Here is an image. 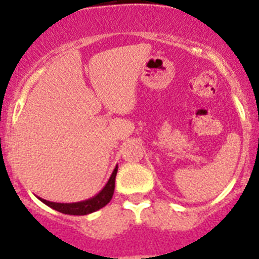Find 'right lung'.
<instances>
[{
    "label": "right lung",
    "instance_id": "obj_1",
    "mask_svg": "<svg viewBox=\"0 0 259 259\" xmlns=\"http://www.w3.org/2000/svg\"><path fill=\"white\" fill-rule=\"evenodd\" d=\"M116 171H118V166L114 168L113 174L110 176L109 182L106 183V185L104 187L101 192L98 194H96L95 197L89 198L85 201H80V202H72V203H59V202H50V201L42 200L40 198L45 205H48L52 209L57 210L59 212H63V214L68 215H87L91 214L93 211H97L101 207L106 206L107 203L110 202V200L113 198L114 194V188H115V176Z\"/></svg>",
    "mask_w": 259,
    "mask_h": 259
}]
</instances>
